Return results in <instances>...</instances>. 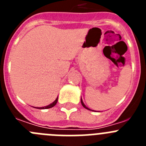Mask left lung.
I'll use <instances>...</instances> for the list:
<instances>
[{"mask_svg":"<svg viewBox=\"0 0 146 146\" xmlns=\"http://www.w3.org/2000/svg\"><path fill=\"white\" fill-rule=\"evenodd\" d=\"M81 104H82V106L84 107V108H86V109H87V110H91L89 109V108H87V107H86V105H85V104H84V103H83V102H82V99H81Z\"/></svg>","mask_w":146,"mask_h":146,"instance_id":"left-lung-1","label":"left lung"}]
</instances>
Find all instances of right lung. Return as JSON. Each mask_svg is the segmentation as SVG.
Instances as JSON below:
<instances>
[{"mask_svg":"<svg viewBox=\"0 0 146 146\" xmlns=\"http://www.w3.org/2000/svg\"><path fill=\"white\" fill-rule=\"evenodd\" d=\"M57 102H58V97H57V99H55V101L52 103V104H49V105H47V106L42 107V108H37V109H48V108H52V107L55 106V104H57Z\"/></svg>","mask_w":146,"mask_h":146,"instance_id":"1","label":"right lung"}]
</instances>
